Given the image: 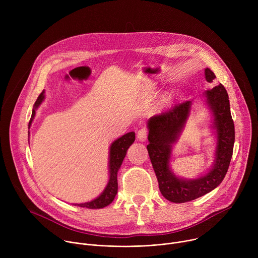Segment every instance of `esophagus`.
<instances>
[{
    "label": "esophagus",
    "mask_w": 258,
    "mask_h": 258,
    "mask_svg": "<svg viewBox=\"0 0 258 258\" xmlns=\"http://www.w3.org/2000/svg\"><path fill=\"white\" fill-rule=\"evenodd\" d=\"M147 137H148V130H147L146 127H142L141 130H139V132L137 134V138L139 141L145 142L147 140Z\"/></svg>",
    "instance_id": "esophagus-1"
}]
</instances>
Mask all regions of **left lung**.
I'll use <instances>...</instances> for the list:
<instances>
[{
  "label": "left lung",
  "mask_w": 258,
  "mask_h": 258,
  "mask_svg": "<svg viewBox=\"0 0 258 258\" xmlns=\"http://www.w3.org/2000/svg\"><path fill=\"white\" fill-rule=\"evenodd\" d=\"M208 83L216 78L206 68ZM213 115L212 128L216 131L215 159L211 169L194 179L176 176L169 167L172 145L177 141L190 115L192 101L175 104L168 111L148 120L149 157L157 176L159 190L170 202L185 203L197 199L215 189L225 178L230 166L235 143V126L231 115L230 101L225 87L220 84L204 93Z\"/></svg>",
  "instance_id": "8db88e82"
}]
</instances>
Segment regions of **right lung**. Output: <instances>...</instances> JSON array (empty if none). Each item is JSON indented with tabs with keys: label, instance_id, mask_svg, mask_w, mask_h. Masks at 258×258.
Segmentation results:
<instances>
[{
	"label": "right lung",
	"instance_id": "add662e5",
	"mask_svg": "<svg viewBox=\"0 0 258 258\" xmlns=\"http://www.w3.org/2000/svg\"><path fill=\"white\" fill-rule=\"evenodd\" d=\"M44 99H45V95H44V91H43L41 93V95L38 97V99H36V101L33 105L32 114H31V117H30V120L28 123V128L30 127L33 117L35 115V110L39 108V106L42 104ZM28 134H29V132H28ZM135 139H136L135 133L131 132V133H127V134L123 135L122 137L118 138L111 144V146H110V150H109V180H108V183H107L105 190L96 199H94L90 202L76 204L77 206L86 207V208H90V209H97V208H103V207L109 205L114 200V198L117 194V189H118L117 172H118V169L120 168L121 163L126 155L127 149L130 148V146L135 142Z\"/></svg>",
	"mask_w": 258,
	"mask_h": 258
}]
</instances>
